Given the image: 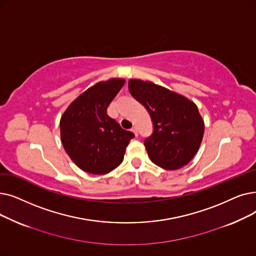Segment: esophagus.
Returning <instances> with one entry per match:
<instances>
[{
	"label": "esophagus",
	"instance_id": "1",
	"mask_svg": "<svg viewBox=\"0 0 256 256\" xmlns=\"http://www.w3.org/2000/svg\"><path fill=\"white\" fill-rule=\"evenodd\" d=\"M131 131H132L133 133H134V134H136V136H138V128H136V126H133V127L131 128Z\"/></svg>",
	"mask_w": 256,
	"mask_h": 256
}]
</instances>
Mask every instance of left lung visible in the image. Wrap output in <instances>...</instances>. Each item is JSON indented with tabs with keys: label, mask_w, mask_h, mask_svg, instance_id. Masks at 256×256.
I'll list each match as a JSON object with an SVG mask.
<instances>
[{
	"label": "left lung",
	"mask_w": 256,
	"mask_h": 256,
	"mask_svg": "<svg viewBox=\"0 0 256 256\" xmlns=\"http://www.w3.org/2000/svg\"><path fill=\"white\" fill-rule=\"evenodd\" d=\"M128 88L153 122V133L144 142L151 162L166 170L188 164L204 134V122L196 104L152 82L131 79Z\"/></svg>",
	"instance_id": "left-lung-1"
}]
</instances>
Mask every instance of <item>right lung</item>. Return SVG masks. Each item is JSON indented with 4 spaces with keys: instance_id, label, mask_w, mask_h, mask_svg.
I'll return each mask as SVG.
<instances>
[{
    "instance_id": "obj_1",
    "label": "right lung",
    "mask_w": 256,
    "mask_h": 256,
    "mask_svg": "<svg viewBox=\"0 0 256 256\" xmlns=\"http://www.w3.org/2000/svg\"><path fill=\"white\" fill-rule=\"evenodd\" d=\"M125 84L109 79L94 84L72 102L60 120V136L70 160L84 172L104 175L124 160L132 132L107 114V107Z\"/></svg>"
}]
</instances>
